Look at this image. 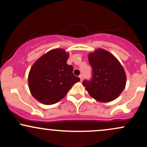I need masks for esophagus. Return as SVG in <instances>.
<instances>
[{"label":"esophagus","mask_w":147,"mask_h":147,"mask_svg":"<svg viewBox=\"0 0 147 147\" xmlns=\"http://www.w3.org/2000/svg\"><path fill=\"white\" fill-rule=\"evenodd\" d=\"M79 78H80L81 82H82V81H83V79H84V76H83V75H79Z\"/></svg>","instance_id":"34e87169"}]
</instances>
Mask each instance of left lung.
I'll use <instances>...</instances> for the list:
<instances>
[{
	"instance_id": "8db88e82",
	"label": "left lung",
	"mask_w": 147,
	"mask_h": 147,
	"mask_svg": "<svg viewBox=\"0 0 147 147\" xmlns=\"http://www.w3.org/2000/svg\"><path fill=\"white\" fill-rule=\"evenodd\" d=\"M92 79L84 80V86L91 97L101 102L114 100L122 93L126 77L122 65L112 54L98 49L89 54Z\"/></svg>"
}]
</instances>
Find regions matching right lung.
Returning <instances> with one entry per match:
<instances>
[{
	"mask_svg": "<svg viewBox=\"0 0 147 147\" xmlns=\"http://www.w3.org/2000/svg\"><path fill=\"white\" fill-rule=\"evenodd\" d=\"M68 57L63 49H54L33 64L28 84L31 94L38 102L47 105L56 104L80 81L73 75V67L67 64Z\"/></svg>",
	"mask_w": 147,
	"mask_h": 147,
	"instance_id": "right-lung-1",
	"label": "right lung"
}]
</instances>
